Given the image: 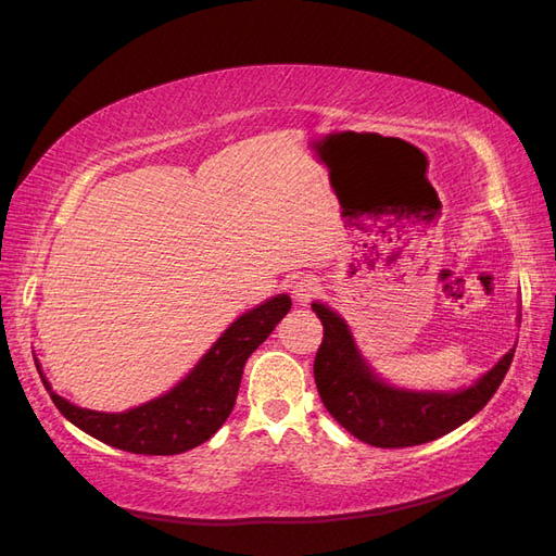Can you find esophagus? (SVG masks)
I'll use <instances>...</instances> for the list:
<instances>
[{"instance_id": "obj_1", "label": "esophagus", "mask_w": 556, "mask_h": 556, "mask_svg": "<svg viewBox=\"0 0 556 556\" xmlns=\"http://www.w3.org/2000/svg\"><path fill=\"white\" fill-rule=\"evenodd\" d=\"M317 292H319L317 280H315V278H304V280L296 282V288H294V301H296L299 306H308L311 301H313V296H317Z\"/></svg>"}]
</instances>
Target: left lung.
Returning <instances> with one entry per match:
<instances>
[{
    "instance_id": "left-lung-1",
    "label": "left lung",
    "mask_w": 556,
    "mask_h": 556,
    "mask_svg": "<svg viewBox=\"0 0 556 556\" xmlns=\"http://www.w3.org/2000/svg\"><path fill=\"white\" fill-rule=\"evenodd\" d=\"M313 311L325 327L313 364L319 399L345 431L376 447L422 445L462 427L494 396L515 357L510 350L468 390L447 394L396 390L368 368L341 315L319 301Z\"/></svg>"
}]
</instances>
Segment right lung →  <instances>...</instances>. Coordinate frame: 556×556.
Segmentation results:
<instances>
[{
  "label": "right lung",
  "mask_w": 556,
  "mask_h": 556,
  "mask_svg": "<svg viewBox=\"0 0 556 556\" xmlns=\"http://www.w3.org/2000/svg\"><path fill=\"white\" fill-rule=\"evenodd\" d=\"M290 308L292 299L278 294L243 313L172 392L127 413L78 408L50 390L41 371L39 376L58 410L92 439L134 454H180L208 441L225 425L237 403L248 357Z\"/></svg>",
  "instance_id": "add662e5"
}]
</instances>
